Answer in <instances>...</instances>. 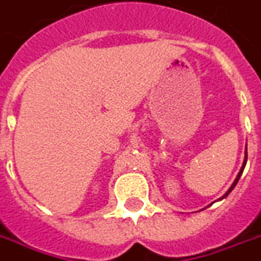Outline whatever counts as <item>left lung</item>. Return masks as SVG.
Wrapping results in <instances>:
<instances>
[{
	"mask_svg": "<svg viewBox=\"0 0 261 261\" xmlns=\"http://www.w3.org/2000/svg\"><path fill=\"white\" fill-rule=\"evenodd\" d=\"M246 159H248V153H246V149H245V161H244V163H242V167H241V170H240V173H238L237 178L234 179L233 185H231V187H230V189H229V191L226 192V193H225V196H223V197H226V196L229 195L230 192H231V191H233V189H234V187H236V185H237L238 179H240V177H241V174H242V171H244V169H245V165H246ZM223 197H222V199H223Z\"/></svg>",
	"mask_w": 261,
	"mask_h": 261,
	"instance_id": "8db88e82",
	"label": "left lung"
}]
</instances>
